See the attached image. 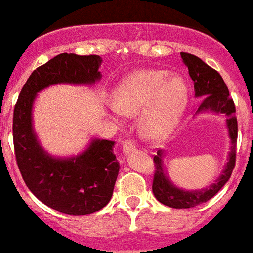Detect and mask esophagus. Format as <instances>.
I'll return each mask as SVG.
<instances>
[{
	"label": "esophagus",
	"mask_w": 253,
	"mask_h": 253,
	"mask_svg": "<svg viewBox=\"0 0 253 253\" xmlns=\"http://www.w3.org/2000/svg\"><path fill=\"white\" fill-rule=\"evenodd\" d=\"M122 150H124V154H126V155L129 153H132L135 150V142H132L131 140L124 141V144H122Z\"/></svg>",
	"instance_id": "34e87169"
}]
</instances>
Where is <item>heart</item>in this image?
<instances>
[{
	"label": "heart",
	"mask_w": 253,
	"mask_h": 253,
	"mask_svg": "<svg viewBox=\"0 0 253 253\" xmlns=\"http://www.w3.org/2000/svg\"><path fill=\"white\" fill-rule=\"evenodd\" d=\"M188 85L181 75L167 70H140L121 81L113 91L114 108L140 117V131L153 141L173 132L188 104Z\"/></svg>",
	"instance_id": "heart-1"
}]
</instances>
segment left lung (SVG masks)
Listing matches in <instances>:
<instances>
[{"mask_svg": "<svg viewBox=\"0 0 253 253\" xmlns=\"http://www.w3.org/2000/svg\"><path fill=\"white\" fill-rule=\"evenodd\" d=\"M183 63L187 66L190 78L193 81L195 96L201 98L197 113L212 112V113L224 114L227 122L228 135L230 137V148L228 154L227 164L224 166L223 172L209 187L201 190L187 191L177 187L166 172L163 158L166 153L158 150L154 155V166L155 173L153 179V193L159 203L174 209H190L200 204L206 203L208 200L214 197L232 175L233 168L236 166V145L238 135V125H237L236 107L233 99L229 96V90L224 83L223 78L218 71H215L210 66L206 65L199 57L190 53H181Z\"/></svg>", "mask_w": 253, "mask_h": 253, "instance_id": "obj_1", "label": "left lung"}]
</instances>
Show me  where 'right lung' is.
Returning <instances> with one entry per match:
<instances>
[{
    "label": "right lung",
    "mask_w": 253,
    "mask_h": 253,
    "mask_svg": "<svg viewBox=\"0 0 253 253\" xmlns=\"http://www.w3.org/2000/svg\"><path fill=\"white\" fill-rule=\"evenodd\" d=\"M99 56L61 53L32 72L14 109V148L17 167L30 191L43 204L67 215H87L109 203L120 163L114 141L93 139L75 157H53L33 128L37 94L52 85H94L102 79Z\"/></svg>",
    "instance_id": "add662e5"
}]
</instances>
